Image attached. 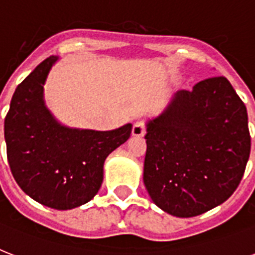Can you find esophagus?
Instances as JSON below:
<instances>
[{"mask_svg": "<svg viewBox=\"0 0 255 255\" xmlns=\"http://www.w3.org/2000/svg\"><path fill=\"white\" fill-rule=\"evenodd\" d=\"M145 135V124L144 122H136L133 124V127H132V136H135V137H143Z\"/></svg>", "mask_w": 255, "mask_h": 255, "instance_id": "obj_1", "label": "esophagus"}]
</instances>
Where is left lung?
Masks as SVG:
<instances>
[{"label":"left lung","instance_id":"left-lung-1","mask_svg":"<svg viewBox=\"0 0 255 255\" xmlns=\"http://www.w3.org/2000/svg\"><path fill=\"white\" fill-rule=\"evenodd\" d=\"M145 126L144 185L165 213L194 217L237 189L250 155L248 111L225 77L177 91Z\"/></svg>","mask_w":255,"mask_h":255}]
</instances>
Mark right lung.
Returning a JSON list of instances; mask_svg holds the SVG:
<instances>
[{"mask_svg":"<svg viewBox=\"0 0 255 255\" xmlns=\"http://www.w3.org/2000/svg\"><path fill=\"white\" fill-rule=\"evenodd\" d=\"M58 61L57 55L45 59L15 88L5 118V141L19 188L42 205L69 210L98 193L104 161L129 139L132 124L111 131L62 124L46 106L43 88Z\"/></svg>","mask_w":255,"mask_h":255,"instance_id":"add662e5","label":"right lung"}]
</instances>
